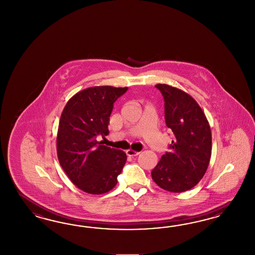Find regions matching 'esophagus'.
<instances>
[{"label": "esophagus", "mask_w": 255, "mask_h": 255, "mask_svg": "<svg viewBox=\"0 0 255 255\" xmlns=\"http://www.w3.org/2000/svg\"><path fill=\"white\" fill-rule=\"evenodd\" d=\"M139 153H140L139 151H135V150H133V149H127V150H126V154L128 155V156H130V157L137 156Z\"/></svg>", "instance_id": "34e87169"}]
</instances>
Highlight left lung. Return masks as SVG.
Masks as SVG:
<instances>
[{
	"instance_id": "1",
	"label": "left lung",
	"mask_w": 255,
	"mask_h": 255,
	"mask_svg": "<svg viewBox=\"0 0 255 255\" xmlns=\"http://www.w3.org/2000/svg\"><path fill=\"white\" fill-rule=\"evenodd\" d=\"M164 99V118L175 138L151 171L155 183L172 193L191 190L206 174L211 157V130L200 106L188 93L155 85Z\"/></svg>"
}]
</instances>
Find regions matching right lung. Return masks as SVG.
Returning <instances> with one entry per match:
<instances>
[{"mask_svg": "<svg viewBox=\"0 0 255 255\" xmlns=\"http://www.w3.org/2000/svg\"><path fill=\"white\" fill-rule=\"evenodd\" d=\"M127 90L87 88L72 96L62 110L56 140L58 159L72 183L85 193L111 191L126 162L124 150L102 145L96 137L108 135L113 104Z\"/></svg>", "mask_w": 255, "mask_h": 255, "instance_id": "right-lung-1", "label": "right lung"}]
</instances>
